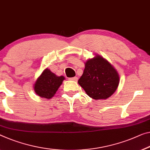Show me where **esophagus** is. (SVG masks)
Masks as SVG:
<instances>
[{
  "label": "esophagus",
  "instance_id": "34e87169",
  "mask_svg": "<svg viewBox=\"0 0 150 150\" xmlns=\"http://www.w3.org/2000/svg\"><path fill=\"white\" fill-rule=\"evenodd\" d=\"M69 80H72V81H75V82H76L77 80H78V78H77V77H73V78H69Z\"/></svg>",
  "mask_w": 150,
  "mask_h": 150
}]
</instances>
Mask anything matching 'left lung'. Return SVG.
<instances>
[{
  "label": "left lung",
  "mask_w": 150,
  "mask_h": 150,
  "mask_svg": "<svg viewBox=\"0 0 150 150\" xmlns=\"http://www.w3.org/2000/svg\"><path fill=\"white\" fill-rule=\"evenodd\" d=\"M85 68L78 84L90 97L104 100L115 93L119 84V75L104 57L95 55L85 62Z\"/></svg>",
  "instance_id": "1"
}]
</instances>
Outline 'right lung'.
<instances>
[{"label": "right lung", "mask_w": 150, "mask_h": 150, "mask_svg": "<svg viewBox=\"0 0 150 150\" xmlns=\"http://www.w3.org/2000/svg\"><path fill=\"white\" fill-rule=\"evenodd\" d=\"M64 80L65 77L63 76H57L50 69L46 68L34 84V91L40 97L50 99L54 97Z\"/></svg>", "instance_id": "1"}]
</instances>
